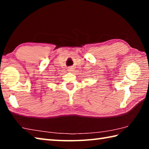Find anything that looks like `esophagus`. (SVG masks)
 <instances>
[{"instance_id": "obj_1", "label": "esophagus", "mask_w": 149, "mask_h": 149, "mask_svg": "<svg viewBox=\"0 0 149 149\" xmlns=\"http://www.w3.org/2000/svg\"><path fill=\"white\" fill-rule=\"evenodd\" d=\"M68 71L69 72H74V67H72V66L68 67Z\"/></svg>"}]
</instances>
